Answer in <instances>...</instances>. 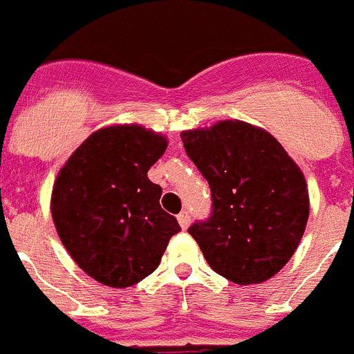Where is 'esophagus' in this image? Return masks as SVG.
Segmentation results:
<instances>
[{"label": "esophagus", "mask_w": 354, "mask_h": 354, "mask_svg": "<svg viewBox=\"0 0 354 354\" xmlns=\"http://www.w3.org/2000/svg\"><path fill=\"white\" fill-rule=\"evenodd\" d=\"M178 223H180V226L183 230L185 228H189V224H190V215H189V212H180V214H178Z\"/></svg>", "instance_id": "obj_1"}]
</instances>
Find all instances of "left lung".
Returning <instances> with one entry per match:
<instances>
[{
  "label": "left lung",
  "instance_id": "8db88e82",
  "mask_svg": "<svg viewBox=\"0 0 354 354\" xmlns=\"http://www.w3.org/2000/svg\"><path fill=\"white\" fill-rule=\"evenodd\" d=\"M212 190V214L189 233L208 266L236 285L272 278L297 250L310 214L306 180L269 131L219 121L181 131Z\"/></svg>",
  "mask_w": 354,
  "mask_h": 354
}]
</instances>
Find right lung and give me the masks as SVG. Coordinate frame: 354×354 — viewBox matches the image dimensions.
Masks as SVG:
<instances>
[{"label": "right lung", "mask_w": 354, "mask_h": 354, "mask_svg": "<svg viewBox=\"0 0 354 354\" xmlns=\"http://www.w3.org/2000/svg\"><path fill=\"white\" fill-rule=\"evenodd\" d=\"M165 149L164 135L139 124L106 126L82 142L55 180L58 236L80 269L106 287H131L151 274L181 230L160 207L162 187L147 178Z\"/></svg>", "instance_id": "add662e5"}]
</instances>
